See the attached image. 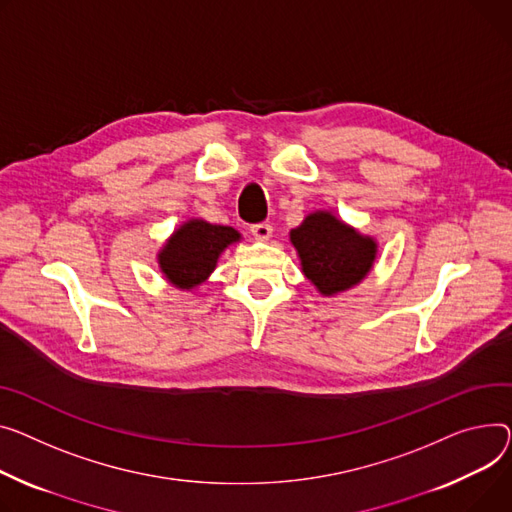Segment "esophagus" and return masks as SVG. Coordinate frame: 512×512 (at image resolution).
I'll list each match as a JSON object with an SVG mask.
<instances>
[{"mask_svg":"<svg viewBox=\"0 0 512 512\" xmlns=\"http://www.w3.org/2000/svg\"><path fill=\"white\" fill-rule=\"evenodd\" d=\"M271 232H274V228H271V224H267V222H259V224L251 226V234L257 238V241H269Z\"/></svg>","mask_w":512,"mask_h":512,"instance_id":"34e87169","label":"esophagus"}]
</instances>
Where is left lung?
I'll return each instance as SVG.
<instances>
[{
    "instance_id": "8db88e82",
    "label": "left lung",
    "mask_w": 512,
    "mask_h": 512,
    "mask_svg": "<svg viewBox=\"0 0 512 512\" xmlns=\"http://www.w3.org/2000/svg\"><path fill=\"white\" fill-rule=\"evenodd\" d=\"M302 274L323 296L346 292L360 284L377 259V241L331 212H313L290 232Z\"/></svg>"
}]
</instances>
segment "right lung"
<instances>
[{"label":"right lung","instance_id":"obj_1","mask_svg":"<svg viewBox=\"0 0 512 512\" xmlns=\"http://www.w3.org/2000/svg\"><path fill=\"white\" fill-rule=\"evenodd\" d=\"M238 241V230L193 218L179 226L160 249V271L173 286L193 290L210 278L220 253Z\"/></svg>","mask_w":512,"mask_h":512}]
</instances>
